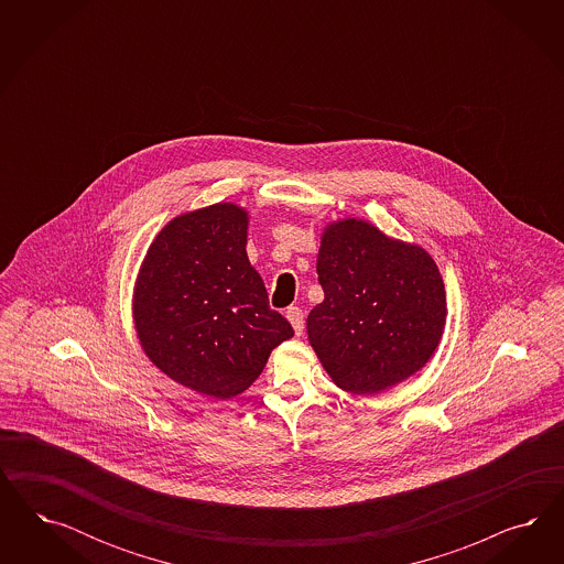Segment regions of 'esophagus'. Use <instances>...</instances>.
<instances>
[{"label": "esophagus", "mask_w": 564, "mask_h": 564, "mask_svg": "<svg viewBox=\"0 0 564 564\" xmlns=\"http://www.w3.org/2000/svg\"><path fill=\"white\" fill-rule=\"evenodd\" d=\"M285 314H288V321H290L291 326H293L295 335L300 337V335L304 333V312H302V307H288V312H285Z\"/></svg>", "instance_id": "obj_1"}]
</instances>
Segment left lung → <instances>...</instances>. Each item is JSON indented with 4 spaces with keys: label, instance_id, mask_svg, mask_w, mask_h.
I'll use <instances>...</instances> for the list:
<instances>
[{
    "label": "left lung",
    "instance_id": "left-lung-1",
    "mask_svg": "<svg viewBox=\"0 0 564 564\" xmlns=\"http://www.w3.org/2000/svg\"><path fill=\"white\" fill-rule=\"evenodd\" d=\"M316 271L325 300L307 316V337L343 391L380 393L434 354L446 300L426 250L347 219L326 229Z\"/></svg>",
    "mask_w": 564,
    "mask_h": 564
}]
</instances>
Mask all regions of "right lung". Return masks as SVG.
Segmentation results:
<instances>
[{"label": "right lung", "mask_w": 564, "mask_h": 564, "mask_svg": "<svg viewBox=\"0 0 564 564\" xmlns=\"http://www.w3.org/2000/svg\"><path fill=\"white\" fill-rule=\"evenodd\" d=\"M236 205L182 215L154 238L134 293L138 337L156 368L196 393H243L293 335L246 254Z\"/></svg>", "instance_id": "right-lung-1"}]
</instances>
